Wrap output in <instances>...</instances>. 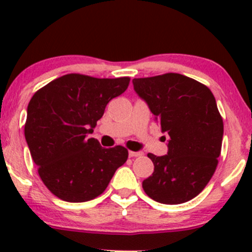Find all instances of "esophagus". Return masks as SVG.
Listing matches in <instances>:
<instances>
[{
    "label": "esophagus",
    "instance_id": "1",
    "mask_svg": "<svg viewBox=\"0 0 252 252\" xmlns=\"http://www.w3.org/2000/svg\"><path fill=\"white\" fill-rule=\"evenodd\" d=\"M129 156H130V157L142 156V152H140V151H129Z\"/></svg>",
    "mask_w": 252,
    "mask_h": 252
}]
</instances>
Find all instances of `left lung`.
<instances>
[{"label": "left lung", "mask_w": 252, "mask_h": 252, "mask_svg": "<svg viewBox=\"0 0 252 252\" xmlns=\"http://www.w3.org/2000/svg\"><path fill=\"white\" fill-rule=\"evenodd\" d=\"M133 84L168 134L167 155H147L155 169L142 189L161 204L194 199L212 178L222 149L223 119L215 96L204 84L178 73L135 78Z\"/></svg>", "instance_id": "1"}]
</instances>
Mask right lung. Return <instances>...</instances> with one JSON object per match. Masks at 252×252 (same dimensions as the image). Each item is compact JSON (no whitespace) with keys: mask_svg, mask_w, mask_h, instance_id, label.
I'll return each instance as SVG.
<instances>
[{"mask_svg":"<svg viewBox=\"0 0 252 252\" xmlns=\"http://www.w3.org/2000/svg\"><path fill=\"white\" fill-rule=\"evenodd\" d=\"M129 81V77L101 79L72 73L52 80L32 97L25 140L42 183L58 199H95L126 162V147L103 149L96 139H88V134Z\"/></svg>","mask_w":252,"mask_h":252,"instance_id":"right-lung-1","label":"right lung"}]
</instances>
